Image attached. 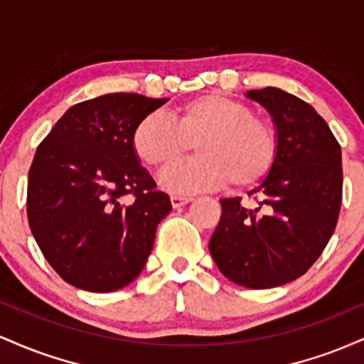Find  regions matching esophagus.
I'll return each mask as SVG.
<instances>
[{"label": "esophagus", "instance_id": "obj_1", "mask_svg": "<svg viewBox=\"0 0 364 364\" xmlns=\"http://www.w3.org/2000/svg\"><path fill=\"white\" fill-rule=\"evenodd\" d=\"M191 200H193L191 196H183V195H173V196H171V203H173L174 208L186 205V203H190Z\"/></svg>", "mask_w": 364, "mask_h": 364}]
</instances>
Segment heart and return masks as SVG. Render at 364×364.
<instances>
[{"instance_id":"obj_1","label":"heart","mask_w":364,"mask_h":364,"mask_svg":"<svg viewBox=\"0 0 364 364\" xmlns=\"http://www.w3.org/2000/svg\"><path fill=\"white\" fill-rule=\"evenodd\" d=\"M136 157L162 173L186 157L195 159L169 171L162 185L171 191H200L223 186L246 190L263 181L279 156V133L269 119L253 114L252 106L228 95H196L171 114L144 116L132 135Z\"/></svg>"}]
</instances>
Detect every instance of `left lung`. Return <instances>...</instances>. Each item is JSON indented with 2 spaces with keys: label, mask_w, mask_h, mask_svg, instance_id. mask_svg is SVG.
Returning <instances> with one entry per match:
<instances>
[{
  "label": "left lung",
  "mask_w": 364,
  "mask_h": 364,
  "mask_svg": "<svg viewBox=\"0 0 364 364\" xmlns=\"http://www.w3.org/2000/svg\"><path fill=\"white\" fill-rule=\"evenodd\" d=\"M272 116L279 156L248 193L223 198L212 258L229 281L269 289L306 274L336 231L342 203L341 145L308 102L275 87L246 92Z\"/></svg>",
  "instance_id": "obj_1"
}]
</instances>
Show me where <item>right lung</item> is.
Instances as JSON below:
<instances>
[{"label": "right lung", "mask_w": 364, "mask_h": 364, "mask_svg": "<svg viewBox=\"0 0 364 364\" xmlns=\"http://www.w3.org/2000/svg\"><path fill=\"white\" fill-rule=\"evenodd\" d=\"M166 101L119 92L75 104L37 147L28 225L63 281L111 292L144 269L157 224L173 207L140 166L132 135Z\"/></svg>", "instance_id": "add662e5"}]
</instances>
